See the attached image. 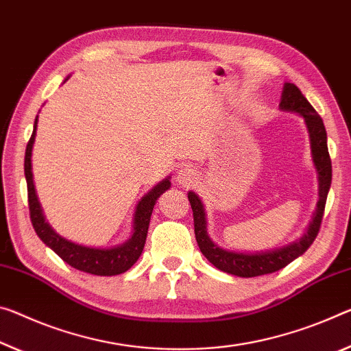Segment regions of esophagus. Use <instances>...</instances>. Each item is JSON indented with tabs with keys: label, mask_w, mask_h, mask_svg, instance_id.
<instances>
[{
	"label": "esophagus",
	"mask_w": 351,
	"mask_h": 351,
	"mask_svg": "<svg viewBox=\"0 0 351 351\" xmlns=\"http://www.w3.org/2000/svg\"><path fill=\"white\" fill-rule=\"evenodd\" d=\"M176 180L181 186L187 187L197 181V173L193 171V169H191V167H182V169L180 170V173H178Z\"/></svg>",
	"instance_id": "1"
}]
</instances>
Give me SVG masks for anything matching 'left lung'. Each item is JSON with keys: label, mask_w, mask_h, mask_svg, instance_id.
Returning <instances> with one entry per match:
<instances>
[{"label": "left lung", "mask_w": 351, "mask_h": 351, "mask_svg": "<svg viewBox=\"0 0 351 351\" xmlns=\"http://www.w3.org/2000/svg\"><path fill=\"white\" fill-rule=\"evenodd\" d=\"M280 108L289 112H297L304 119L306 126H308L309 137H311V148H313V159L315 169L319 171V203H317V210L311 223L309 230L306 234L300 239L298 242H293L291 245L285 248L274 250V252L265 253H236L226 252L219 245L210 241L206 231V219L204 209L199 198L193 192H189V202L192 206L193 213V226H195V237L197 243L202 253L206 256V259L210 264H214L217 269L226 271L230 275L242 276V278H253L259 275L274 274V271L282 269L287 264H291L293 259L302 256L308 250L313 242L315 241L317 234L320 231L322 219H324L325 204L328 191L331 186V158L328 153L326 145V130L322 117L315 112V109L311 106L308 99L300 92V88L295 84L286 82L285 90H282Z\"/></svg>", "instance_id": "1"}]
</instances>
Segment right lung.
Masks as SVG:
<instances>
[{"label": "right lung", "mask_w": 351, "mask_h": 351, "mask_svg": "<svg viewBox=\"0 0 351 351\" xmlns=\"http://www.w3.org/2000/svg\"><path fill=\"white\" fill-rule=\"evenodd\" d=\"M36 128L37 119L34 121V131H32V136L26 145L25 176L27 184V204H29L31 223L34 226L37 236L40 237L42 242L51 248L64 263L71 265L73 269L86 271V274L98 276H112L123 274L128 269H131L138 259V256L142 254L143 247H145L149 219H152L154 204L158 202V198L170 187L169 178L160 182V184L156 186L148 195H145L141 202H138L134 215V234H132L130 241L125 242L123 245L114 248H90L77 245V243L66 241V239L56 234L42 214V208L36 195L34 181H32L31 171V154L36 138Z\"/></svg>", "instance_id": "obj_1"}]
</instances>
